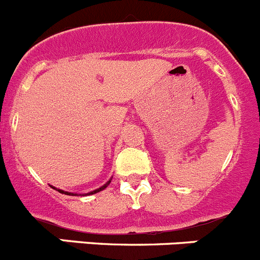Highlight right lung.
Instances as JSON below:
<instances>
[{"instance_id": "right-lung-1", "label": "right lung", "mask_w": 260, "mask_h": 260, "mask_svg": "<svg viewBox=\"0 0 260 260\" xmlns=\"http://www.w3.org/2000/svg\"><path fill=\"white\" fill-rule=\"evenodd\" d=\"M110 182H111V180H110V181H107V182H106V184L103 185V186H101L100 189H95V190H93V191L88 192V194H85V195H91V194H95V192H100V191H102L103 189H106V187H107L108 185H110ZM52 187H53V186H52ZM53 189H56V187H53ZM58 191H60V192H62V194H66V195H78V194H74V192L63 191V190H60V189H58Z\"/></svg>"}]
</instances>
